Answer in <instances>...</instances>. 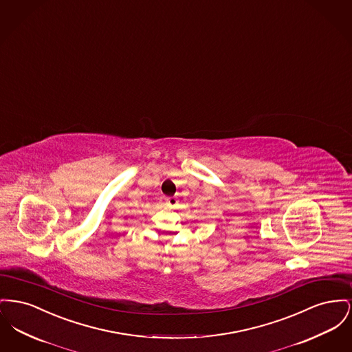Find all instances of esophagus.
<instances>
[{
  "mask_svg": "<svg viewBox=\"0 0 352 352\" xmlns=\"http://www.w3.org/2000/svg\"><path fill=\"white\" fill-rule=\"evenodd\" d=\"M166 204L168 206H175L177 204V199L176 197H167L166 199Z\"/></svg>",
  "mask_w": 352,
  "mask_h": 352,
  "instance_id": "esophagus-1",
  "label": "esophagus"
}]
</instances>
